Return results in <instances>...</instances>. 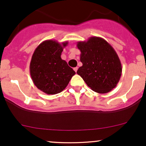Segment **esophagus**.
<instances>
[{"label": "esophagus", "instance_id": "34e87169", "mask_svg": "<svg viewBox=\"0 0 146 146\" xmlns=\"http://www.w3.org/2000/svg\"><path fill=\"white\" fill-rule=\"evenodd\" d=\"M78 66H76V67L73 68V70H74V71H75V72H77V71H78Z\"/></svg>", "mask_w": 146, "mask_h": 146}]
</instances>
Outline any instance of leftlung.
I'll use <instances>...</instances> for the list:
<instances>
[{
	"instance_id": "obj_1",
	"label": "left lung",
	"mask_w": 146,
	"mask_h": 146,
	"mask_svg": "<svg viewBox=\"0 0 146 146\" xmlns=\"http://www.w3.org/2000/svg\"><path fill=\"white\" fill-rule=\"evenodd\" d=\"M81 51L82 66L77 73L93 91L107 93L118 84L121 75V64L113 46L100 37H90L77 43Z\"/></svg>"
}]
</instances>
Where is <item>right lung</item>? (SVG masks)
Listing matches in <instances>:
<instances>
[{"label":"right lung","mask_w":146,"mask_h":146,"mask_svg":"<svg viewBox=\"0 0 146 146\" xmlns=\"http://www.w3.org/2000/svg\"><path fill=\"white\" fill-rule=\"evenodd\" d=\"M68 42L60 43L53 40L43 41L31 57L29 71L37 88L47 95L59 93L67 86L75 74L65 60L61 58Z\"/></svg>","instance_id":"right-lung-1"}]
</instances>
